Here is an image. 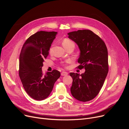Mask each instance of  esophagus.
<instances>
[{
	"label": "esophagus",
	"instance_id": "esophagus-1",
	"mask_svg": "<svg viewBox=\"0 0 129 129\" xmlns=\"http://www.w3.org/2000/svg\"><path fill=\"white\" fill-rule=\"evenodd\" d=\"M61 75L62 76H66V75H68V73L66 72H62L61 74Z\"/></svg>",
	"mask_w": 129,
	"mask_h": 129
}]
</instances>
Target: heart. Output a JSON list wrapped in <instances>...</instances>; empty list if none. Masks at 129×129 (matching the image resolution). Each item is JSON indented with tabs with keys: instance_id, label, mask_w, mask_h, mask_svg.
I'll return each mask as SVG.
<instances>
[{
	"instance_id": "heart-1",
	"label": "heart",
	"mask_w": 129,
	"mask_h": 129,
	"mask_svg": "<svg viewBox=\"0 0 129 129\" xmlns=\"http://www.w3.org/2000/svg\"><path fill=\"white\" fill-rule=\"evenodd\" d=\"M62 45H63V47L66 48L68 47L69 46H75V44H74V42L72 41L71 40L69 39H67V38H66V39H64L63 40V41H62ZM50 52L52 51V48L50 49ZM71 62V60H67V61H66V62L67 63H69V62Z\"/></svg>"
}]
</instances>
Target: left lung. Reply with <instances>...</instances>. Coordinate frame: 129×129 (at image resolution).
Returning <instances> with one entry per match:
<instances>
[{"label": "left lung", "mask_w": 129, "mask_h": 129, "mask_svg": "<svg viewBox=\"0 0 129 129\" xmlns=\"http://www.w3.org/2000/svg\"><path fill=\"white\" fill-rule=\"evenodd\" d=\"M68 35L80 50L78 68L85 70L81 75L70 73L73 78L71 91L75 99L87 102L99 94L107 76L108 49L102 39L90 30H78Z\"/></svg>", "instance_id": "left-lung-1"}]
</instances>
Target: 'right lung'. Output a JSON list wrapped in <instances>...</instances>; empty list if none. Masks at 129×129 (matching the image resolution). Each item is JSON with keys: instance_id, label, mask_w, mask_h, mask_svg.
<instances>
[{"instance_id": "1", "label": "right lung", "mask_w": 129, "mask_h": 129, "mask_svg": "<svg viewBox=\"0 0 129 129\" xmlns=\"http://www.w3.org/2000/svg\"><path fill=\"white\" fill-rule=\"evenodd\" d=\"M56 32L39 31L29 37L23 45L19 56V74L23 87L32 99L45 100L52 92L54 84L60 77L57 70L44 75L42 67L49 54Z\"/></svg>"}]
</instances>
